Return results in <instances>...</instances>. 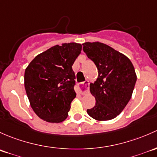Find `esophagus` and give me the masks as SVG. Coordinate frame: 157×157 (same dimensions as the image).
<instances>
[{"mask_svg": "<svg viewBox=\"0 0 157 157\" xmlns=\"http://www.w3.org/2000/svg\"><path fill=\"white\" fill-rule=\"evenodd\" d=\"M89 91V82L85 81L80 85V93L81 94H85Z\"/></svg>", "mask_w": 157, "mask_h": 157, "instance_id": "34e87169", "label": "esophagus"}]
</instances>
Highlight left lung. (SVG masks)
I'll list each match as a JSON object with an SVG mask.
<instances>
[{
    "mask_svg": "<svg viewBox=\"0 0 157 157\" xmlns=\"http://www.w3.org/2000/svg\"><path fill=\"white\" fill-rule=\"evenodd\" d=\"M82 45L98 72L97 80L90 84L96 103L87 113L98 121L110 120L122 113L132 98L137 81L135 68L125 55L105 44L97 41Z\"/></svg>",
    "mask_w": 157,
    "mask_h": 157,
    "instance_id": "8db88e82",
    "label": "left lung"
}]
</instances>
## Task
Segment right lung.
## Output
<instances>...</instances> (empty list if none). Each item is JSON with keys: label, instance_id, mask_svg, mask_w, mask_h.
Masks as SVG:
<instances>
[{"label": "right lung", "instance_id": "obj_1", "mask_svg": "<svg viewBox=\"0 0 157 157\" xmlns=\"http://www.w3.org/2000/svg\"><path fill=\"white\" fill-rule=\"evenodd\" d=\"M81 51L78 43L55 45L37 55L25 69L24 85L31 107L44 121L59 123L67 118L76 97L72 67Z\"/></svg>", "mask_w": 157, "mask_h": 157}]
</instances>
